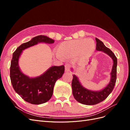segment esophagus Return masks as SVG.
I'll return each mask as SVG.
<instances>
[{"label": "esophagus", "mask_w": 130, "mask_h": 130, "mask_svg": "<svg viewBox=\"0 0 130 130\" xmlns=\"http://www.w3.org/2000/svg\"><path fill=\"white\" fill-rule=\"evenodd\" d=\"M70 68H71V65L69 63H66L65 65V71L66 72H69Z\"/></svg>", "instance_id": "34e87169"}]
</instances>
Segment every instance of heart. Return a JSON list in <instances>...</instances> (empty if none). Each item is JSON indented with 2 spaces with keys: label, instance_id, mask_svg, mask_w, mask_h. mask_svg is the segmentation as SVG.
I'll return each instance as SVG.
<instances>
[{
  "label": "heart",
  "instance_id": "heart-1",
  "mask_svg": "<svg viewBox=\"0 0 130 130\" xmlns=\"http://www.w3.org/2000/svg\"><path fill=\"white\" fill-rule=\"evenodd\" d=\"M95 49V44L92 40L82 39L65 41L58 46L56 52L62 58H69L78 53L91 55Z\"/></svg>",
  "mask_w": 130,
  "mask_h": 130
}]
</instances>
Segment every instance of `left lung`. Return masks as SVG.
<instances>
[{
	"label": "left lung",
	"instance_id": "left-lung-1",
	"mask_svg": "<svg viewBox=\"0 0 130 130\" xmlns=\"http://www.w3.org/2000/svg\"><path fill=\"white\" fill-rule=\"evenodd\" d=\"M95 40L96 41V50L102 51L108 55L113 61V66L111 73V78L109 84L100 91L94 92L86 89L81 85L77 77L75 75H73L72 87L73 96L76 101L87 105H96L105 100L112 92L117 80V58L116 56L111 50L104 44L103 42L97 38H95Z\"/></svg>",
	"mask_w": 130,
	"mask_h": 130
}]
</instances>
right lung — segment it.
<instances>
[{
  "label": "right lung",
  "mask_w": 130,
  "mask_h": 130,
  "mask_svg": "<svg viewBox=\"0 0 130 130\" xmlns=\"http://www.w3.org/2000/svg\"><path fill=\"white\" fill-rule=\"evenodd\" d=\"M53 43L54 41L45 36L40 35L30 41L18 46L12 55L10 66V79L15 92L27 103L34 105L45 103L50 99L56 81L64 72V66H53L40 76L30 78L19 69L18 59L22 50L38 43Z\"/></svg>",
  "instance_id": "add662e5"
}]
</instances>
